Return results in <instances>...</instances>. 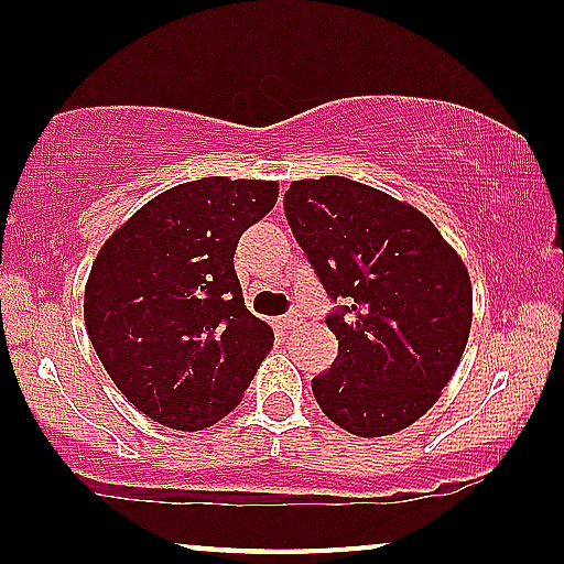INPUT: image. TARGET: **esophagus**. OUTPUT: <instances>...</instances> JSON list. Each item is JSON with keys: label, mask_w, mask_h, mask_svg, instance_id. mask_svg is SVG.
Instances as JSON below:
<instances>
[{"label": "esophagus", "mask_w": 564, "mask_h": 564, "mask_svg": "<svg viewBox=\"0 0 564 564\" xmlns=\"http://www.w3.org/2000/svg\"><path fill=\"white\" fill-rule=\"evenodd\" d=\"M301 319H304V317H301V312H290V314H284V317L276 319V325H280L282 330H290V328H295Z\"/></svg>", "instance_id": "esophagus-1"}]
</instances>
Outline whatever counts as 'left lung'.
<instances>
[{"instance_id":"obj_1","label":"left lung","mask_w":564,"mask_h":564,"mask_svg":"<svg viewBox=\"0 0 564 564\" xmlns=\"http://www.w3.org/2000/svg\"><path fill=\"white\" fill-rule=\"evenodd\" d=\"M290 228L330 299L338 355L312 379L328 420L360 438L425 416L463 360L474 323L468 265L427 215L347 177L295 180Z\"/></svg>"}]
</instances>
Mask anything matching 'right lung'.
Masks as SVG:
<instances>
[{"mask_svg": "<svg viewBox=\"0 0 564 564\" xmlns=\"http://www.w3.org/2000/svg\"><path fill=\"white\" fill-rule=\"evenodd\" d=\"M276 196L274 180L174 185L115 228L90 265V344L129 403L159 425H215L274 347L271 325L245 306L234 252Z\"/></svg>", "mask_w": 564, "mask_h": 564, "instance_id": "obj_1", "label": "right lung"}]
</instances>
